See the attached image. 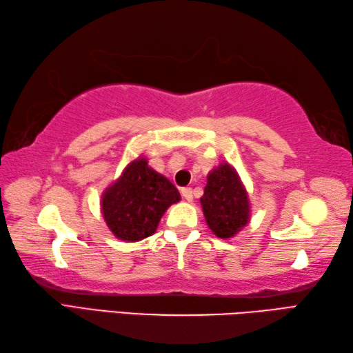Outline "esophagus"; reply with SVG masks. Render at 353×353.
Here are the masks:
<instances>
[{"label":"esophagus","mask_w":353,"mask_h":353,"mask_svg":"<svg viewBox=\"0 0 353 353\" xmlns=\"http://www.w3.org/2000/svg\"><path fill=\"white\" fill-rule=\"evenodd\" d=\"M181 195L185 201H192L193 199V190L190 189V187H183L181 189Z\"/></svg>","instance_id":"obj_1"}]
</instances>
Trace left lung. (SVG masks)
<instances>
[{
	"label": "left lung",
	"mask_w": 353,
	"mask_h": 353,
	"mask_svg": "<svg viewBox=\"0 0 353 353\" xmlns=\"http://www.w3.org/2000/svg\"><path fill=\"white\" fill-rule=\"evenodd\" d=\"M201 207L208 228L221 239L233 237L248 224V193L236 169L228 163H221L208 174Z\"/></svg>",
	"instance_id": "1"
}]
</instances>
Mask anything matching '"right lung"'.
<instances>
[{
  "mask_svg": "<svg viewBox=\"0 0 353 353\" xmlns=\"http://www.w3.org/2000/svg\"><path fill=\"white\" fill-rule=\"evenodd\" d=\"M181 199L166 176L139 157L102 193V214L108 228L120 241L137 242L154 234L168 208Z\"/></svg>",
  "mask_w": 353,
  "mask_h": 353,
  "instance_id": "right-lung-1",
  "label": "right lung"
}]
</instances>
